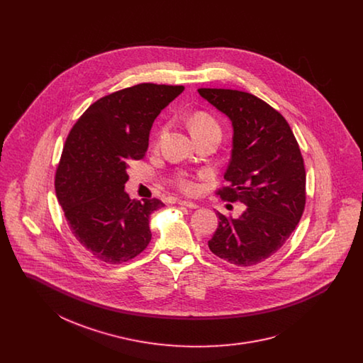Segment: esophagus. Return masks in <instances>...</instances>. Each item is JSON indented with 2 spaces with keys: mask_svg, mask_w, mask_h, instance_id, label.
Listing matches in <instances>:
<instances>
[{
  "mask_svg": "<svg viewBox=\"0 0 363 363\" xmlns=\"http://www.w3.org/2000/svg\"><path fill=\"white\" fill-rule=\"evenodd\" d=\"M178 204L179 206H182V207H188L191 208V209H194V208L199 207L196 203H191V201H186V200H179L178 201Z\"/></svg>",
  "mask_w": 363,
  "mask_h": 363,
  "instance_id": "esophagus-1",
  "label": "esophagus"
}]
</instances>
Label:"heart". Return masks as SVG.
Wrapping results in <instances>:
<instances>
[{"mask_svg":"<svg viewBox=\"0 0 363 363\" xmlns=\"http://www.w3.org/2000/svg\"><path fill=\"white\" fill-rule=\"evenodd\" d=\"M189 128L193 133L194 138L197 136H201L204 133L208 132H212V130H216V132H220V125L219 122L216 121V118L213 116H211L207 111H196L193 113L189 117ZM166 130V126H163L159 132V138L164 133ZM175 185L178 186V189L182 190L184 193L186 194H193L196 193L199 186H197V182L189 177V175H179L175 178Z\"/></svg>","mask_w":363,"mask_h":363,"instance_id":"obj_1","label":"heart"}]
</instances>
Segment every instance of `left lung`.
Instances as JSON below:
<instances>
[{"mask_svg":"<svg viewBox=\"0 0 363 363\" xmlns=\"http://www.w3.org/2000/svg\"><path fill=\"white\" fill-rule=\"evenodd\" d=\"M200 95L230 117L233 154L222 200L246 206L238 219L218 212L209 250L237 267L269 259L299 223L306 204V172L286 118L257 96L237 89L200 88Z\"/></svg>","mask_w":363,"mask_h":363,"instance_id":"left-lung-1","label":"left lung"}]
</instances>
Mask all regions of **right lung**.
<instances>
[{"instance_id": "obj_1", "label": "right lung", "mask_w": 363, "mask_h": 363, "mask_svg": "<svg viewBox=\"0 0 363 363\" xmlns=\"http://www.w3.org/2000/svg\"><path fill=\"white\" fill-rule=\"evenodd\" d=\"M184 86L141 83L91 104L70 129L55 172V193L74 238L92 256L121 264L151 241L150 216L164 204L130 200L129 163L145 156L151 126Z\"/></svg>"}]
</instances>
